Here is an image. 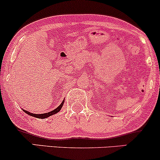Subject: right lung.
<instances>
[{"instance_id":"1","label":"right lung","mask_w":160,"mask_h":160,"mask_svg":"<svg viewBox=\"0 0 160 160\" xmlns=\"http://www.w3.org/2000/svg\"><path fill=\"white\" fill-rule=\"evenodd\" d=\"M64 103H65V98H64V100L62 101V102L60 104L59 106H58V108H56V109H54L53 111H50V112H48V113H40V114H36V113H31V112L28 111H25V110H23L22 111L24 112H25V113H27V114L30 115L31 117H37V118H39V119H45V118H47V117H50V116H52L53 114H56V113H58V112L60 111V110L62 109V106H63Z\"/></svg>"}]
</instances>
